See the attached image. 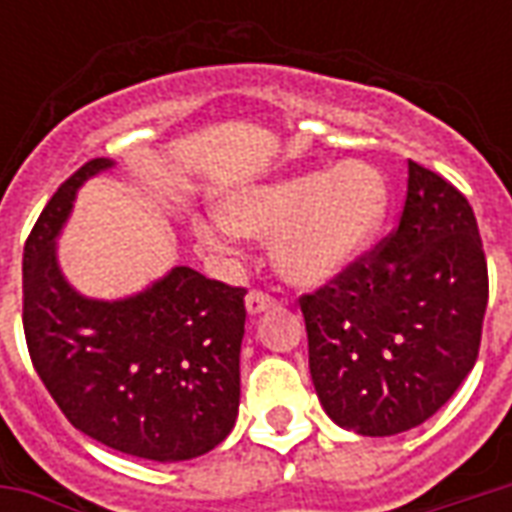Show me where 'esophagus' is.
Masks as SVG:
<instances>
[{
  "instance_id": "esophagus-1",
  "label": "esophagus",
  "mask_w": 512,
  "mask_h": 512,
  "mask_svg": "<svg viewBox=\"0 0 512 512\" xmlns=\"http://www.w3.org/2000/svg\"><path fill=\"white\" fill-rule=\"evenodd\" d=\"M274 304H277V299L271 293H266V290H249V296H246V310L252 312V315L268 310Z\"/></svg>"
}]
</instances>
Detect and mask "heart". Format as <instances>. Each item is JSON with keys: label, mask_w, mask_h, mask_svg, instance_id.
Returning <instances> with one entry per match:
<instances>
[{"label": "heart", "mask_w": 512, "mask_h": 512, "mask_svg": "<svg viewBox=\"0 0 512 512\" xmlns=\"http://www.w3.org/2000/svg\"><path fill=\"white\" fill-rule=\"evenodd\" d=\"M384 211L381 175L348 161L238 194L227 202V224L274 241V263L290 282L318 285L365 249Z\"/></svg>", "instance_id": "b5f03b06"}]
</instances>
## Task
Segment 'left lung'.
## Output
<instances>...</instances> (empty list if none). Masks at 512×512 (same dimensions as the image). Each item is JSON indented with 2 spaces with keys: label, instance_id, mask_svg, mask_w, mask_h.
<instances>
[{
  "label": "left lung",
  "instance_id": "8db88e82",
  "mask_svg": "<svg viewBox=\"0 0 512 512\" xmlns=\"http://www.w3.org/2000/svg\"><path fill=\"white\" fill-rule=\"evenodd\" d=\"M485 304L488 263L472 205L408 158L392 233L299 296L326 414L362 436L422 425L472 373Z\"/></svg>",
  "mask_w": 512,
  "mask_h": 512
}]
</instances>
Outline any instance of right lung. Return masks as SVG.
<instances>
[{"instance_id": "obj_1", "label": "right lung", "mask_w": 512, "mask_h": 512, "mask_svg": "<svg viewBox=\"0 0 512 512\" xmlns=\"http://www.w3.org/2000/svg\"><path fill=\"white\" fill-rule=\"evenodd\" d=\"M93 158L60 183L24 244L29 359L73 428L147 461H189L227 439L241 400L246 288L178 266L126 301H90L62 279L54 235Z\"/></svg>"}]
</instances>
